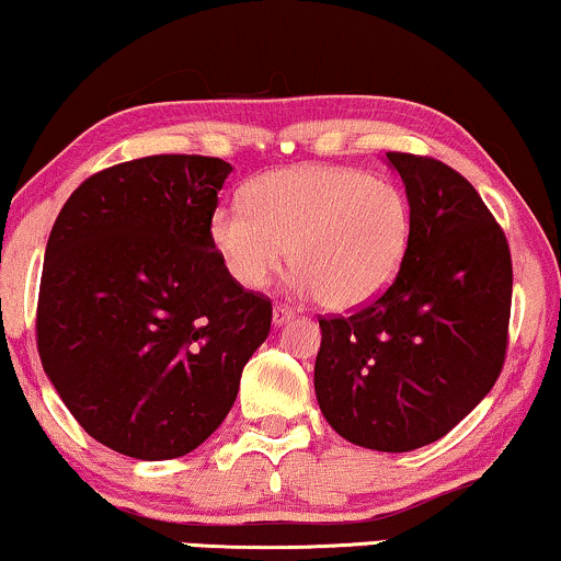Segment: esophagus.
I'll list each match as a JSON object with an SVG mask.
<instances>
[{
    "instance_id": "1",
    "label": "esophagus",
    "mask_w": 561,
    "mask_h": 561,
    "mask_svg": "<svg viewBox=\"0 0 561 561\" xmlns=\"http://www.w3.org/2000/svg\"><path fill=\"white\" fill-rule=\"evenodd\" d=\"M289 319H295V308H289V306H274V323L276 327H282V323H287Z\"/></svg>"
}]
</instances>
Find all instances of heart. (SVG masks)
Listing matches in <instances>:
<instances>
[{
    "instance_id": "b5f03b06",
    "label": "heart",
    "mask_w": 561,
    "mask_h": 561,
    "mask_svg": "<svg viewBox=\"0 0 561 561\" xmlns=\"http://www.w3.org/2000/svg\"><path fill=\"white\" fill-rule=\"evenodd\" d=\"M211 240L242 287H266L289 251L293 272L321 308L350 310L394 282L408 251L410 206L389 180L300 167L255 180L245 206L216 208Z\"/></svg>"
}]
</instances>
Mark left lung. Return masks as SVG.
<instances>
[{
  "label": "left lung",
  "instance_id": "obj_1",
  "mask_svg": "<svg viewBox=\"0 0 561 561\" xmlns=\"http://www.w3.org/2000/svg\"><path fill=\"white\" fill-rule=\"evenodd\" d=\"M410 240L394 282L353 316H321L316 397L336 434L410 451L489 394L510 342L512 255L478 191L444 161L389 151Z\"/></svg>",
  "mask_w": 561,
  "mask_h": 561
}]
</instances>
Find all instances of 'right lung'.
I'll return each instance as SVG.
<instances>
[{
  "mask_svg": "<svg viewBox=\"0 0 561 561\" xmlns=\"http://www.w3.org/2000/svg\"><path fill=\"white\" fill-rule=\"evenodd\" d=\"M232 167L157 153L91 174L46 242L36 345L88 436L172 460L221 426L272 300L227 272L211 240Z\"/></svg>",
  "mask_w": 561,
  "mask_h": 561,
  "instance_id": "obj_1",
  "label": "right lung"
}]
</instances>
